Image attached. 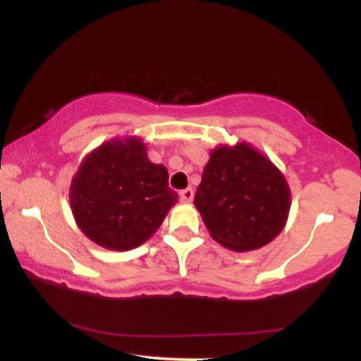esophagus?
Masks as SVG:
<instances>
[{
  "label": "esophagus",
  "instance_id": "esophagus-1",
  "mask_svg": "<svg viewBox=\"0 0 361 361\" xmlns=\"http://www.w3.org/2000/svg\"><path fill=\"white\" fill-rule=\"evenodd\" d=\"M180 200L183 202V204H190V202L193 200V190L192 188H185L180 192Z\"/></svg>",
  "mask_w": 361,
  "mask_h": 361
}]
</instances>
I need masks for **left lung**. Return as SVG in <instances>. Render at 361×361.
<instances>
[{
	"label": "left lung",
	"instance_id": "left-lung-1",
	"mask_svg": "<svg viewBox=\"0 0 361 361\" xmlns=\"http://www.w3.org/2000/svg\"><path fill=\"white\" fill-rule=\"evenodd\" d=\"M283 173L250 142L210 151L195 207L212 239L231 251L267 246L283 231L290 212Z\"/></svg>",
	"mask_w": 361,
	"mask_h": 361
}]
</instances>
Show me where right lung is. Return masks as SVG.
Listing matches in <instances>:
<instances>
[{"label":"right lung","instance_id":"1","mask_svg":"<svg viewBox=\"0 0 361 361\" xmlns=\"http://www.w3.org/2000/svg\"><path fill=\"white\" fill-rule=\"evenodd\" d=\"M178 202L168 169L147 157L137 135L114 137L85 156L69 186V205L86 238L128 251L152 238Z\"/></svg>","mask_w":361,"mask_h":361}]
</instances>
